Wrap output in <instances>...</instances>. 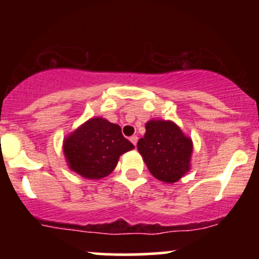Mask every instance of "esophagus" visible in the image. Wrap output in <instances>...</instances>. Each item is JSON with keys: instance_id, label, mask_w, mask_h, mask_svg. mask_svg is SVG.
Listing matches in <instances>:
<instances>
[{"instance_id": "1", "label": "esophagus", "mask_w": 259, "mask_h": 259, "mask_svg": "<svg viewBox=\"0 0 259 259\" xmlns=\"http://www.w3.org/2000/svg\"><path fill=\"white\" fill-rule=\"evenodd\" d=\"M138 140H139V138L136 135H133L132 138H130V141L133 142L134 144V146H136V144H138Z\"/></svg>"}]
</instances>
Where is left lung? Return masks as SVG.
<instances>
[{
    "label": "left lung",
    "instance_id": "8db88e82",
    "mask_svg": "<svg viewBox=\"0 0 259 259\" xmlns=\"http://www.w3.org/2000/svg\"><path fill=\"white\" fill-rule=\"evenodd\" d=\"M138 150L156 179L171 184L190 169L192 141L170 120H150Z\"/></svg>",
    "mask_w": 259,
    "mask_h": 259
}]
</instances>
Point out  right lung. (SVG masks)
Segmentation results:
<instances>
[{
    "label": "right lung",
    "mask_w": 259,
    "mask_h": 259,
    "mask_svg": "<svg viewBox=\"0 0 259 259\" xmlns=\"http://www.w3.org/2000/svg\"><path fill=\"white\" fill-rule=\"evenodd\" d=\"M133 148L119 125L100 117L85 121L63 142L68 167L92 180L111 174L121 154Z\"/></svg>",
    "instance_id": "1"
}]
</instances>
